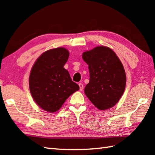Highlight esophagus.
<instances>
[{"label": "esophagus", "mask_w": 155, "mask_h": 155, "mask_svg": "<svg viewBox=\"0 0 155 155\" xmlns=\"http://www.w3.org/2000/svg\"><path fill=\"white\" fill-rule=\"evenodd\" d=\"M78 86H79V87H80V91H83V84H82V83H79L78 84Z\"/></svg>", "instance_id": "1"}]
</instances>
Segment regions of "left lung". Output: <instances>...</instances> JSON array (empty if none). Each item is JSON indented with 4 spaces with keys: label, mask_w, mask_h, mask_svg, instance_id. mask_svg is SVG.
Wrapping results in <instances>:
<instances>
[{
    "label": "left lung",
    "mask_w": 155,
    "mask_h": 155,
    "mask_svg": "<svg viewBox=\"0 0 155 155\" xmlns=\"http://www.w3.org/2000/svg\"><path fill=\"white\" fill-rule=\"evenodd\" d=\"M90 80L84 93L98 109L112 108L120 100L126 86L123 65L115 52L107 47H97L83 52Z\"/></svg>",
    "instance_id": "obj_1"
}]
</instances>
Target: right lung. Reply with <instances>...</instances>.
I'll list each match as a JSON object with an SVG mask.
<instances>
[{
	"instance_id": "1",
	"label": "right lung",
	"mask_w": 155,
	"mask_h": 155,
	"mask_svg": "<svg viewBox=\"0 0 155 155\" xmlns=\"http://www.w3.org/2000/svg\"><path fill=\"white\" fill-rule=\"evenodd\" d=\"M68 50L57 48L42 53L36 61L29 77V88L39 107L48 113L60 109L65 101L79 89L64 68Z\"/></svg>"
}]
</instances>
